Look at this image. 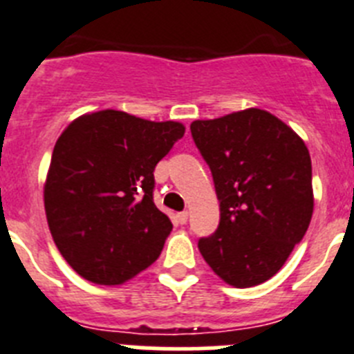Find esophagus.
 Wrapping results in <instances>:
<instances>
[{
    "label": "esophagus",
    "instance_id": "34e87169",
    "mask_svg": "<svg viewBox=\"0 0 354 354\" xmlns=\"http://www.w3.org/2000/svg\"><path fill=\"white\" fill-rule=\"evenodd\" d=\"M176 219H178V223L180 224H185L187 221H189V212H180V214L176 215Z\"/></svg>",
    "mask_w": 354,
    "mask_h": 354
}]
</instances>
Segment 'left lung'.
<instances>
[{
  "instance_id": "8db88e82",
  "label": "left lung",
  "mask_w": 354,
  "mask_h": 354,
  "mask_svg": "<svg viewBox=\"0 0 354 354\" xmlns=\"http://www.w3.org/2000/svg\"><path fill=\"white\" fill-rule=\"evenodd\" d=\"M190 133L212 171L221 210L219 226L199 239V251L226 283H263L308 230V149L285 122L260 109L194 121Z\"/></svg>"
}]
</instances>
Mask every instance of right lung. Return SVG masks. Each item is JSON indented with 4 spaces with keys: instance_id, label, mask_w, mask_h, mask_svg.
Returning a JSON list of instances; mask_svg holds the SVG:
<instances>
[{
    "instance_id": "1",
    "label": "right lung",
    "mask_w": 354,
    "mask_h": 354,
    "mask_svg": "<svg viewBox=\"0 0 354 354\" xmlns=\"http://www.w3.org/2000/svg\"><path fill=\"white\" fill-rule=\"evenodd\" d=\"M183 133L180 122L101 110L58 137L46 217L58 251L80 276L119 285L160 257L173 224L153 201V173Z\"/></svg>"
}]
</instances>
